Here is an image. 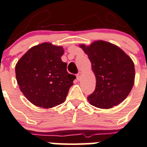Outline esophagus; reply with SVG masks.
Instances as JSON below:
<instances>
[{
  "label": "esophagus",
  "mask_w": 147,
  "mask_h": 147,
  "mask_svg": "<svg viewBox=\"0 0 147 147\" xmlns=\"http://www.w3.org/2000/svg\"><path fill=\"white\" fill-rule=\"evenodd\" d=\"M77 79H78V80H80V78H81V72H78V74H77Z\"/></svg>",
  "instance_id": "obj_1"
}]
</instances>
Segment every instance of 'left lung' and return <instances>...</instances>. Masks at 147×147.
Here are the masks:
<instances>
[{"label":"left lung","instance_id":"obj_1","mask_svg":"<svg viewBox=\"0 0 147 147\" xmlns=\"http://www.w3.org/2000/svg\"><path fill=\"white\" fill-rule=\"evenodd\" d=\"M80 46L88 56L96 79L95 90L88 96L90 104L101 109L118 105L134 86L135 69L132 59L117 46L105 41Z\"/></svg>","mask_w":147,"mask_h":147}]
</instances>
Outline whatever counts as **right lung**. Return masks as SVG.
<instances>
[{"mask_svg": "<svg viewBox=\"0 0 147 147\" xmlns=\"http://www.w3.org/2000/svg\"><path fill=\"white\" fill-rule=\"evenodd\" d=\"M61 46L43 42L31 48L15 68L20 90L34 105L51 108L62 104L76 77L68 73Z\"/></svg>", "mask_w": 147, "mask_h": 147, "instance_id": "right-lung-1", "label": "right lung"}]
</instances>
